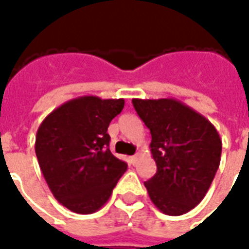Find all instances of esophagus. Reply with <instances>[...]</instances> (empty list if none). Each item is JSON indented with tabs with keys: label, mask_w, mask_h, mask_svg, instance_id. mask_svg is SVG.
I'll return each instance as SVG.
<instances>
[{
	"label": "esophagus",
	"mask_w": 249,
	"mask_h": 249,
	"mask_svg": "<svg viewBox=\"0 0 249 249\" xmlns=\"http://www.w3.org/2000/svg\"><path fill=\"white\" fill-rule=\"evenodd\" d=\"M130 162H131L132 165H135L136 162H138V156H131V158H130Z\"/></svg>",
	"instance_id": "34e87169"
}]
</instances>
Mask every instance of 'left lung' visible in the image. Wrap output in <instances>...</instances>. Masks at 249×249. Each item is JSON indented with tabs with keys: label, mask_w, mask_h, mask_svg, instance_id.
<instances>
[{
	"label": "left lung",
	"mask_w": 249,
	"mask_h": 249,
	"mask_svg": "<svg viewBox=\"0 0 249 249\" xmlns=\"http://www.w3.org/2000/svg\"><path fill=\"white\" fill-rule=\"evenodd\" d=\"M132 105L151 131L156 175L144 185L153 205L167 215H182L201 202L219 168L222 140L210 121L173 98Z\"/></svg>",
	"instance_id": "left-lung-1"
}]
</instances>
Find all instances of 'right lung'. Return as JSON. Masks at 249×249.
<instances>
[{
    "instance_id": "1",
    "label": "right lung",
    "mask_w": 249,
    "mask_h": 249,
    "mask_svg": "<svg viewBox=\"0 0 249 249\" xmlns=\"http://www.w3.org/2000/svg\"><path fill=\"white\" fill-rule=\"evenodd\" d=\"M124 100L84 96L65 102L39 126L35 153L53 197L77 214L100 210L127 164L110 152L107 127Z\"/></svg>"
}]
</instances>
